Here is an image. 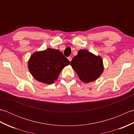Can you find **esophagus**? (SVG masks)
Segmentation results:
<instances>
[{
  "label": "esophagus",
  "instance_id": "obj_1",
  "mask_svg": "<svg viewBox=\"0 0 134 134\" xmlns=\"http://www.w3.org/2000/svg\"><path fill=\"white\" fill-rule=\"evenodd\" d=\"M68 59L69 60L70 62H71V60H72V58L71 56H69V57H68Z\"/></svg>",
  "mask_w": 134,
  "mask_h": 134
}]
</instances>
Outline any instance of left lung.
<instances>
[{
    "instance_id": "left-lung-1",
    "label": "left lung",
    "mask_w": 134,
    "mask_h": 134,
    "mask_svg": "<svg viewBox=\"0 0 134 134\" xmlns=\"http://www.w3.org/2000/svg\"><path fill=\"white\" fill-rule=\"evenodd\" d=\"M79 79L88 83L95 81L103 72L102 60L86 49H81L70 63Z\"/></svg>"
}]
</instances>
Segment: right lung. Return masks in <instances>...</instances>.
<instances>
[{
	"label": "right lung",
	"instance_id": "add662e5",
	"mask_svg": "<svg viewBox=\"0 0 134 134\" xmlns=\"http://www.w3.org/2000/svg\"><path fill=\"white\" fill-rule=\"evenodd\" d=\"M70 63L60 51L48 48L33 53L28 62V68L36 80L51 84L58 79L61 71Z\"/></svg>",
	"mask_w": 134,
	"mask_h": 134
}]
</instances>
